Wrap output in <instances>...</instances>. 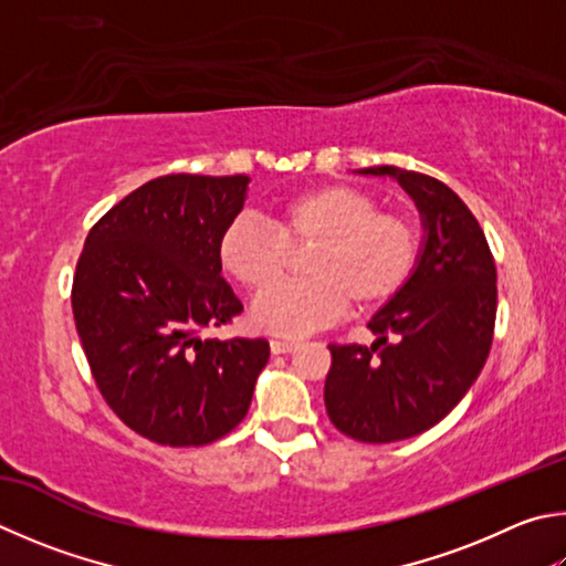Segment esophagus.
I'll return each instance as SVG.
<instances>
[{
	"instance_id": "1",
	"label": "esophagus",
	"mask_w": 566,
	"mask_h": 566,
	"mask_svg": "<svg viewBox=\"0 0 566 566\" xmlns=\"http://www.w3.org/2000/svg\"><path fill=\"white\" fill-rule=\"evenodd\" d=\"M294 342H286V338H272L270 342V348H272V354H290V352H294Z\"/></svg>"
}]
</instances>
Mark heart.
Returning a JSON list of instances; mask_svg holds the SVG:
<instances>
[{
  "instance_id": "b5f03b06",
  "label": "heart",
  "mask_w": 566,
  "mask_h": 566,
  "mask_svg": "<svg viewBox=\"0 0 566 566\" xmlns=\"http://www.w3.org/2000/svg\"><path fill=\"white\" fill-rule=\"evenodd\" d=\"M371 192L326 182L280 202L272 224L234 218L220 238V262L248 290H265L285 263L286 249L310 247L302 283L256 296L252 324L280 336H304L336 322L348 300L358 310L396 296L418 260V232L406 214L376 210Z\"/></svg>"
}]
</instances>
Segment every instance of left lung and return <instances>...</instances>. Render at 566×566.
Returning a JSON list of instances; mask_svg holds the SVG:
<instances>
[{"mask_svg":"<svg viewBox=\"0 0 566 566\" xmlns=\"http://www.w3.org/2000/svg\"><path fill=\"white\" fill-rule=\"evenodd\" d=\"M394 178L423 222L413 274L378 310L371 346H328L324 403L332 423L361 443L420 436L453 410L488 361L497 312V272L475 214L446 182L376 166Z\"/></svg>","mask_w":566,"mask_h":566,"instance_id":"8db88e82","label":"left lung"}]
</instances>
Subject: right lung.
<instances>
[{"instance_id": "right-lung-1", "label": "right lung", "mask_w": 566, "mask_h": 566, "mask_svg": "<svg viewBox=\"0 0 566 566\" xmlns=\"http://www.w3.org/2000/svg\"><path fill=\"white\" fill-rule=\"evenodd\" d=\"M248 176H163L88 232L76 264V332L116 416L160 446H208L248 416L264 338H202L242 302L224 282L220 238L248 200Z\"/></svg>"}]
</instances>
